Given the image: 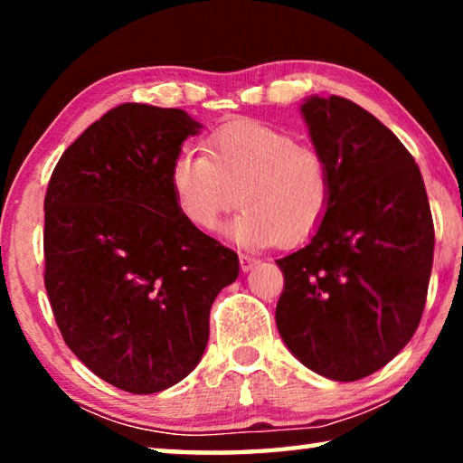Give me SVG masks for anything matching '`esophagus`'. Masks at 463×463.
<instances>
[{
    "label": "esophagus",
    "mask_w": 463,
    "mask_h": 463,
    "mask_svg": "<svg viewBox=\"0 0 463 463\" xmlns=\"http://www.w3.org/2000/svg\"><path fill=\"white\" fill-rule=\"evenodd\" d=\"M239 261H241V269L245 271V273H247V271H250V269H253L255 265L260 263V261L255 260V257H250V255H239Z\"/></svg>",
    "instance_id": "1"
}]
</instances>
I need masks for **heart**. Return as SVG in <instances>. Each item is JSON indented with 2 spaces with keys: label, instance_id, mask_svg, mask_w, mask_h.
Returning a JSON list of instances; mask_svg holds the SVG:
<instances>
[{
  "label": "heart",
  "instance_id": "obj_1",
  "mask_svg": "<svg viewBox=\"0 0 463 463\" xmlns=\"http://www.w3.org/2000/svg\"><path fill=\"white\" fill-rule=\"evenodd\" d=\"M169 179L177 210L198 229H213L241 200L229 234L245 247L310 239L331 203L323 153L255 120L222 124L206 138V155L179 151Z\"/></svg>",
  "mask_w": 463,
  "mask_h": 463
}]
</instances>
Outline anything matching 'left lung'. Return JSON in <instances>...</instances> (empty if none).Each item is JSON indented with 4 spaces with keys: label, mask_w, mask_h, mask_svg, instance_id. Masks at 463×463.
Returning a JSON list of instances; mask_svg holds the SVG:
<instances>
[{
    "label": "left lung",
    "mask_w": 463,
    "mask_h": 463,
    "mask_svg": "<svg viewBox=\"0 0 463 463\" xmlns=\"http://www.w3.org/2000/svg\"><path fill=\"white\" fill-rule=\"evenodd\" d=\"M300 112L326 159L331 203L296 253L276 263L281 339L336 382L378 372L425 310L435 231L419 165L394 132L354 101L312 96Z\"/></svg>",
    "instance_id": "left-lung-1"
}]
</instances>
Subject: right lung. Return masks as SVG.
I'll list each match as a JSON object with an SVG mask.
<instances>
[{
    "label": "right lung",
    "mask_w": 463,
    "mask_h": 463,
    "mask_svg": "<svg viewBox=\"0 0 463 463\" xmlns=\"http://www.w3.org/2000/svg\"><path fill=\"white\" fill-rule=\"evenodd\" d=\"M202 128L177 108L122 104L67 148L44 198V286L69 349L112 386L155 394L203 355L239 257L187 222L171 163Z\"/></svg>",
    "instance_id": "1"
}]
</instances>
